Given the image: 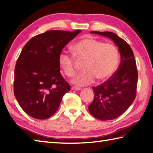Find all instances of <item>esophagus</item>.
<instances>
[{
  "instance_id": "esophagus-1",
  "label": "esophagus",
  "mask_w": 153,
  "mask_h": 153,
  "mask_svg": "<svg viewBox=\"0 0 153 153\" xmlns=\"http://www.w3.org/2000/svg\"><path fill=\"white\" fill-rule=\"evenodd\" d=\"M71 89L73 90H76V91H77V90H80L82 89V88H79V87L72 86V87H71Z\"/></svg>"
}]
</instances>
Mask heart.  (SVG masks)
<instances>
[{
  "label": "heart",
  "instance_id": "b5f03b06",
  "mask_svg": "<svg viewBox=\"0 0 153 153\" xmlns=\"http://www.w3.org/2000/svg\"><path fill=\"white\" fill-rule=\"evenodd\" d=\"M73 53L77 59L85 60L83 72L73 80L77 86H86L94 82L108 79L116 71L120 60L119 52L114 45L94 38H85L72 46ZM59 67L65 75L73 76L76 73L75 59L72 55L62 52L59 55Z\"/></svg>",
  "mask_w": 153,
  "mask_h": 153
}]
</instances>
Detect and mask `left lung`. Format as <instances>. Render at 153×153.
Segmentation results:
<instances>
[{"instance_id":"left-lung-1","label":"left lung","mask_w":153,"mask_h":153,"mask_svg":"<svg viewBox=\"0 0 153 153\" xmlns=\"http://www.w3.org/2000/svg\"><path fill=\"white\" fill-rule=\"evenodd\" d=\"M109 37L117 46L121 62L117 71L102 85L93 87L94 100L88 106L92 116L102 121L120 116L136 97L138 73L133 52L129 45L117 34L110 32H90Z\"/></svg>"}]
</instances>
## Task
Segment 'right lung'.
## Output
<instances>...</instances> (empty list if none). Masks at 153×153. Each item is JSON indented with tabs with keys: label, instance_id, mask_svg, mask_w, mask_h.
I'll return each mask as SVG.
<instances>
[{
	"label": "right lung",
	"instance_id": "1",
	"mask_svg": "<svg viewBox=\"0 0 153 153\" xmlns=\"http://www.w3.org/2000/svg\"><path fill=\"white\" fill-rule=\"evenodd\" d=\"M81 30L48 31L30 39L14 71V93L26 113L36 119L53 115L71 86L60 73L59 55Z\"/></svg>",
	"mask_w": 153,
	"mask_h": 153
}]
</instances>
